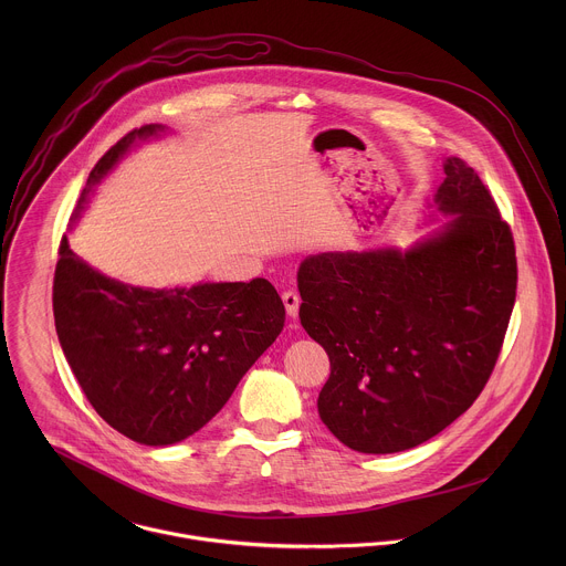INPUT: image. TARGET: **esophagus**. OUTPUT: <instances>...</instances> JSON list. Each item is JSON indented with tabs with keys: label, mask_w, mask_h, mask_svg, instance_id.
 <instances>
[{
	"label": "esophagus",
	"mask_w": 566,
	"mask_h": 566,
	"mask_svg": "<svg viewBox=\"0 0 566 566\" xmlns=\"http://www.w3.org/2000/svg\"><path fill=\"white\" fill-rule=\"evenodd\" d=\"M281 298H283V305H285L287 314L294 318V316L298 314V307H301V296H298V292H296V290H285V292L281 294Z\"/></svg>",
	"instance_id": "esophagus-1"
}]
</instances>
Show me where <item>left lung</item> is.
<instances>
[{"label":"left lung","mask_w":566,"mask_h":566,"mask_svg":"<svg viewBox=\"0 0 566 566\" xmlns=\"http://www.w3.org/2000/svg\"><path fill=\"white\" fill-rule=\"evenodd\" d=\"M436 205L453 220L399 252H323L298 268L301 324L328 355V431L397 453L462 416L499 359L516 301V248L480 174L444 163Z\"/></svg>","instance_id":"left-lung-1"}]
</instances>
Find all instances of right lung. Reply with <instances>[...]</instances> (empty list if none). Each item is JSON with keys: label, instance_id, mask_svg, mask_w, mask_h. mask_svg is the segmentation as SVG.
Returning a JSON list of instances; mask_svg holds the SVG:
<instances>
[{"label": "right lung", "instance_id": "add662e5", "mask_svg": "<svg viewBox=\"0 0 566 566\" xmlns=\"http://www.w3.org/2000/svg\"><path fill=\"white\" fill-rule=\"evenodd\" d=\"M157 130L161 126L148 124L122 137L95 163L86 187L135 139ZM52 303L86 401L113 429L148 447L202 429L285 324L283 301L265 279L189 290L130 287L88 268L67 235L59 245Z\"/></svg>", "mask_w": 566, "mask_h": 566}]
</instances>
